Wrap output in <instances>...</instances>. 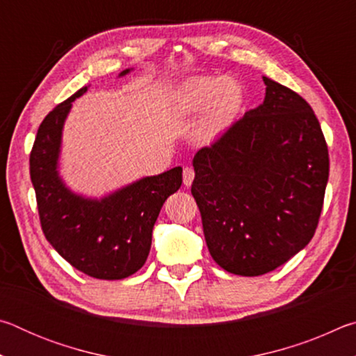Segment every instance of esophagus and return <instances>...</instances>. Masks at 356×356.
<instances>
[{
	"label": "esophagus",
	"mask_w": 356,
	"mask_h": 356,
	"mask_svg": "<svg viewBox=\"0 0 356 356\" xmlns=\"http://www.w3.org/2000/svg\"><path fill=\"white\" fill-rule=\"evenodd\" d=\"M193 179H195V170L191 166L184 168V185L190 186L193 184Z\"/></svg>",
	"instance_id": "34e87169"
}]
</instances>
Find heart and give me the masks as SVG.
<instances>
[{"mask_svg":"<svg viewBox=\"0 0 356 356\" xmlns=\"http://www.w3.org/2000/svg\"><path fill=\"white\" fill-rule=\"evenodd\" d=\"M243 99L242 86L231 78L225 75L200 76L180 89L177 110L186 116L209 111L200 127V138L213 141L236 120Z\"/></svg>","mask_w":356,"mask_h":356,"instance_id":"obj_1","label":"heart"}]
</instances>
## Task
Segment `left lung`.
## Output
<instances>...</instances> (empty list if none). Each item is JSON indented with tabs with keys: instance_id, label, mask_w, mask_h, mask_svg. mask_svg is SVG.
<instances>
[{
	"instance_id": "8db88e82",
	"label": "left lung",
	"mask_w": 356,
	"mask_h": 356,
	"mask_svg": "<svg viewBox=\"0 0 356 356\" xmlns=\"http://www.w3.org/2000/svg\"><path fill=\"white\" fill-rule=\"evenodd\" d=\"M265 99L193 159L191 195L226 272L259 276L305 248L321 218L328 147L308 102L264 76Z\"/></svg>"
}]
</instances>
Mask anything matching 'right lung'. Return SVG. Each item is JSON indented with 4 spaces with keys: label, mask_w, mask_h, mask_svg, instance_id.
Instances as JSON below:
<instances>
[{
    "label": "right lung",
    "mask_w": 356,
    "mask_h": 356,
    "mask_svg": "<svg viewBox=\"0 0 356 356\" xmlns=\"http://www.w3.org/2000/svg\"><path fill=\"white\" fill-rule=\"evenodd\" d=\"M130 69L120 72V76ZM84 86L42 120L29 155V174L42 231L72 267L97 280H124L140 270L165 201L182 185V168L144 177L102 200L72 193L58 174L64 120Z\"/></svg>",
    "instance_id": "1"
}]
</instances>
